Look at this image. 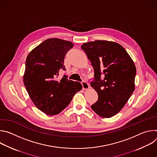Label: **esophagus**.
I'll return each instance as SVG.
<instances>
[{
	"instance_id": "34e87169",
	"label": "esophagus",
	"mask_w": 157,
	"mask_h": 157,
	"mask_svg": "<svg viewBox=\"0 0 157 157\" xmlns=\"http://www.w3.org/2000/svg\"><path fill=\"white\" fill-rule=\"evenodd\" d=\"M82 89H84V90H87V89H88L89 88V85L88 83H87L86 82H82Z\"/></svg>"
}]
</instances>
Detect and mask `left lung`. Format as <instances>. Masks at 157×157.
<instances>
[{"instance_id":"1","label":"left lung","mask_w":157,"mask_h":157,"mask_svg":"<svg viewBox=\"0 0 157 157\" xmlns=\"http://www.w3.org/2000/svg\"><path fill=\"white\" fill-rule=\"evenodd\" d=\"M81 49L94 70L91 85L98 100L91 108L99 116L110 118L119 113L135 90L136 65L125 48L114 41L84 43Z\"/></svg>"}]
</instances>
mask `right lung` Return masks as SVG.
Listing matches in <instances>:
<instances>
[{
  "label": "right lung",
  "instance_id": "obj_1",
  "mask_svg": "<svg viewBox=\"0 0 157 157\" xmlns=\"http://www.w3.org/2000/svg\"><path fill=\"white\" fill-rule=\"evenodd\" d=\"M74 44L70 41L49 38L28 55L24 83L35 105L48 116L59 114L68 106L82 85L67 79H56L61 70H65L64 56Z\"/></svg>",
  "mask_w": 157,
  "mask_h": 157
}]
</instances>
